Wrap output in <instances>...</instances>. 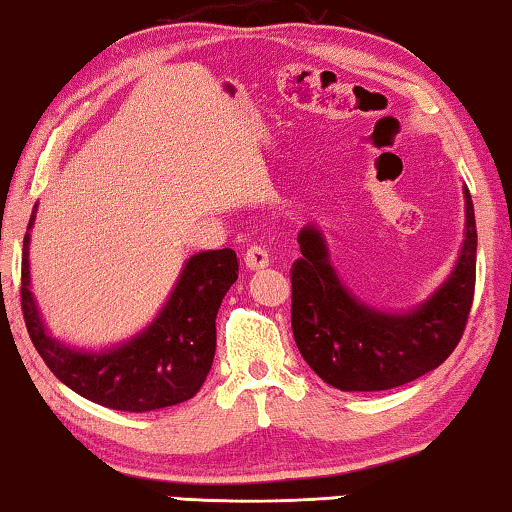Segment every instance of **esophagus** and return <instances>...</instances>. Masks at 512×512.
Returning <instances> with one entry per match:
<instances>
[{
	"label": "esophagus",
	"instance_id": "1",
	"mask_svg": "<svg viewBox=\"0 0 512 512\" xmlns=\"http://www.w3.org/2000/svg\"><path fill=\"white\" fill-rule=\"evenodd\" d=\"M244 263H247V268H251V270L265 268V265H270L268 249H265L263 244H251V247L247 249V254H244Z\"/></svg>",
	"mask_w": 512,
	"mask_h": 512
}]
</instances>
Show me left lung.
<instances>
[{
  "instance_id": "obj_1",
  "label": "left lung",
  "mask_w": 512,
  "mask_h": 512,
  "mask_svg": "<svg viewBox=\"0 0 512 512\" xmlns=\"http://www.w3.org/2000/svg\"><path fill=\"white\" fill-rule=\"evenodd\" d=\"M466 240L450 279L420 309L390 316L362 307L339 284L316 228L300 233L291 268V325L307 365L339 390L374 392L416 381L455 351L476 291V217L469 189Z\"/></svg>"
}]
</instances>
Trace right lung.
Masks as SVG:
<instances>
[{
  "label": "right lung",
  "instance_id": "obj_1",
  "mask_svg": "<svg viewBox=\"0 0 512 512\" xmlns=\"http://www.w3.org/2000/svg\"><path fill=\"white\" fill-rule=\"evenodd\" d=\"M27 242L29 235L22 247L20 309L29 339L59 381L94 404L127 413L166 409L201 390L217 346V311L238 279L240 263L233 249L191 258L168 305L143 335L108 353H80L43 330L29 293Z\"/></svg>",
  "mask_w": 512,
  "mask_h": 512
}]
</instances>
